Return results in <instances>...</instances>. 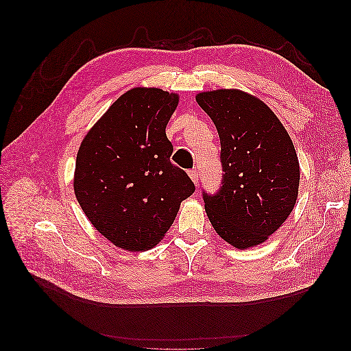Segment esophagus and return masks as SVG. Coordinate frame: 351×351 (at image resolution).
Listing matches in <instances>:
<instances>
[{"label":"esophagus","instance_id":"34e87169","mask_svg":"<svg viewBox=\"0 0 351 351\" xmlns=\"http://www.w3.org/2000/svg\"><path fill=\"white\" fill-rule=\"evenodd\" d=\"M189 176H190V178L194 181V184L198 186V180H199V178H198V170H197V169L190 170V171H189Z\"/></svg>","mask_w":351,"mask_h":351}]
</instances>
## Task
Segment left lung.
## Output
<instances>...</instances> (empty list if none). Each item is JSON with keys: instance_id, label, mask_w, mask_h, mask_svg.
<instances>
[{"instance_id": "left-lung-1", "label": "left lung", "mask_w": 351, "mask_h": 351, "mask_svg": "<svg viewBox=\"0 0 351 351\" xmlns=\"http://www.w3.org/2000/svg\"><path fill=\"white\" fill-rule=\"evenodd\" d=\"M195 99L221 143L220 190L203 191L208 220L236 248L261 244L287 220L298 195L293 141L276 114L244 91L214 90Z\"/></svg>"}]
</instances>
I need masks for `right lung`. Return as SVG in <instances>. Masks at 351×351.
Wrapping results in <instances>:
<instances>
[{
	"mask_svg": "<svg viewBox=\"0 0 351 351\" xmlns=\"http://www.w3.org/2000/svg\"><path fill=\"white\" fill-rule=\"evenodd\" d=\"M178 95L137 87L124 93L82 140L74 193L91 224L114 245L145 252L162 237L195 187L171 164L165 136Z\"/></svg>",
	"mask_w": 351,
	"mask_h": 351,
	"instance_id": "add662e5",
	"label": "right lung"
}]
</instances>
